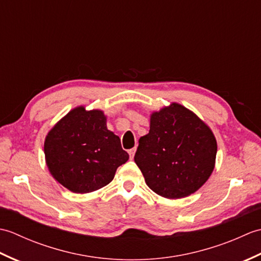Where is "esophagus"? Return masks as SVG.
<instances>
[{"label": "esophagus", "mask_w": 261, "mask_h": 261, "mask_svg": "<svg viewBox=\"0 0 261 261\" xmlns=\"http://www.w3.org/2000/svg\"><path fill=\"white\" fill-rule=\"evenodd\" d=\"M127 152H129V154H130V158L132 159V158H134V156H135V152H136V148H132V149H130V150H129V151H127Z\"/></svg>", "instance_id": "34e87169"}]
</instances>
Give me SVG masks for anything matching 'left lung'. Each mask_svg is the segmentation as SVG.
Returning <instances> with one entry per match:
<instances>
[{"label":"left lung","instance_id":"8db88e82","mask_svg":"<svg viewBox=\"0 0 261 261\" xmlns=\"http://www.w3.org/2000/svg\"><path fill=\"white\" fill-rule=\"evenodd\" d=\"M216 151L211 127L193 111L173 102L151 112L150 130L139 139L135 162L150 190L174 199L191 195L206 182Z\"/></svg>","mask_w":261,"mask_h":261}]
</instances>
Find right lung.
Returning <instances> with one entry per match:
<instances>
[{
    "instance_id": "1",
    "label": "right lung",
    "mask_w": 261,
    "mask_h": 261,
    "mask_svg": "<svg viewBox=\"0 0 261 261\" xmlns=\"http://www.w3.org/2000/svg\"><path fill=\"white\" fill-rule=\"evenodd\" d=\"M47 167L59 184L73 193H91L107 186L129 154L107 126L102 110L80 105L55 124L46 136Z\"/></svg>"
}]
</instances>
